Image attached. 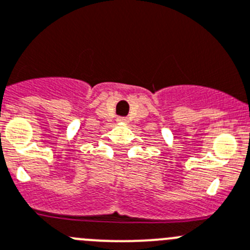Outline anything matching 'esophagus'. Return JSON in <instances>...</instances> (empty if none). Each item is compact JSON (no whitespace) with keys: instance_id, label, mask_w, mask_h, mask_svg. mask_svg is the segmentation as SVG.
I'll return each instance as SVG.
<instances>
[{"instance_id":"1","label":"esophagus","mask_w":250,"mask_h":250,"mask_svg":"<svg viewBox=\"0 0 250 250\" xmlns=\"http://www.w3.org/2000/svg\"><path fill=\"white\" fill-rule=\"evenodd\" d=\"M117 122L125 123V122H127V118H125V117H118V118H117Z\"/></svg>"}]
</instances>
